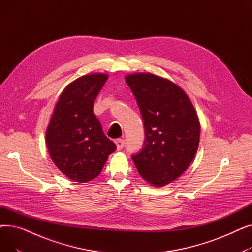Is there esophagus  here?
<instances>
[{
    "label": "esophagus",
    "instance_id": "obj_1",
    "mask_svg": "<svg viewBox=\"0 0 252 252\" xmlns=\"http://www.w3.org/2000/svg\"><path fill=\"white\" fill-rule=\"evenodd\" d=\"M115 144H116L117 150H121V149H123V148L125 147L126 142H125V140H123V139H117V140L115 141Z\"/></svg>",
    "mask_w": 252,
    "mask_h": 252
}]
</instances>
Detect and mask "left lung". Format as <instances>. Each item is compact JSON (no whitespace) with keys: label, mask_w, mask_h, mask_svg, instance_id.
Returning a JSON list of instances; mask_svg holds the SVG:
<instances>
[{"label":"left lung","mask_w":252,"mask_h":252,"mask_svg":"<svg viewBox=\"0 0 252 252\" xmlns=\"http://www.w3.org/2000/svg\"><path fill=\"white\" fill-rule=\"evenodd\" d=\"M126 82L136 98L144 125L142 149L131 155L140 176L157 187L188 168L199 145L200 124L180 87L150 73L130 74Z\"/></svg>","instance_id":"8db88e82"}]
</instances>
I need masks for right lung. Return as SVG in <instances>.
I'll return each mask as SVG.
<instances>
[{"label":"right lung","instance_id":"obj_1","mask_svg":"<svg viewBox=\"0 0 252 252\" xmlns=\"http://www.w3.org/2000/svg\"><path fill=\"white\" fill-rule=\"evenodd\" d=\"M108 76L84 75L61 93L46 133L52 160L70 180L86 183L97 178L116 145L103 133L93 111Z\"/></svg>","mask_w":252,"mask_h":252}]
</instances>
